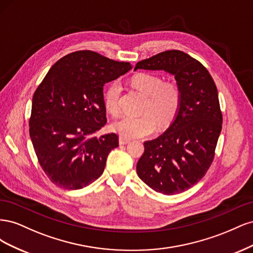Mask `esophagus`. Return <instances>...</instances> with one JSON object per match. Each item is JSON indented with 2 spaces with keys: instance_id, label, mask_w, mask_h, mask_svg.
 <instances>
[{
  "instance_id": "34e87169",
  "label": "esophagus",
  "mask_w": 253,
  "mask_h": 253,
  "mask_svg": "<svg viewBox=\"0 0 253 253\" xmlns=\"http://www.w3.org/2000/svg\"><path fill=\"white\" fill-rule=\"evenodd\" d=\"M129 141H131V140H129L128 138H125V137H122V136L119 137V143H120V144H126V143H128Z\"/></svg>"
}]
</instances>
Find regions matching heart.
Segmentation results:
<instances>
[{"instance_id": "1", "label": "heart", "mask_w": 253, "mask_h": 253, "mask_svg": "<svg viewBox=\"0 0 253 253\" xmlns=\"http://www.w3.org/2000/svg\"><path fill=\"white\" fill-rule=\"evenodd\" d=\"M132 85L147 96L140 117L126 116L116 121L114 131L125 138H141L152 134L157 124L166 125L177 114L181 102V90L177 83L172 80L163 81L158 75L138 73L131 79ZM122 86L119 81H113L104 90V105L113 116L120 113V97Z\"/></svg>"}]
</instances>
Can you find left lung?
<instances>
[{
    "label": "left lung",
    "mask_w": 253,
    "mask_h": 253,
    "mask_svg": "<svg viewBox=\"0 0 253 253\" xmlns=\"http://www.w3.org/2000/svg\"><path fill=\"white\" fill-rule=\"evenodd\" d=\"M166 71L181 90L177 115L167 131L145 141L137 163L139 178L156 192L173 195L200 181L215 155L223 124L217 88L207 68L180 50H167L139 61L135 70Z\"/></svg>",
    "instance_id": "left-lung-1"
}]
</instances>
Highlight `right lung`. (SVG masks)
I'll use <instances>...</instances> for the list:
<instances>
[{
  "mask_svg": "<svg viewBox=\"0 0 253 253\" xmlns=\"http://www.w3.org/2000/svg\"><path fill=\"white\" fill-rule=\"evenodd\" d=\"M131 68L95 51H74L58 60L36 89L29 135L56 186L79 190L103 173L109 153L118 147L117 134L94 135L106 124L103 85Z\"/></svg>",
  "mask_w": 253,
  "mask_h": 253,
  "instance_id": "obj_1",
  "label": "right lung"
}]
</instances>
